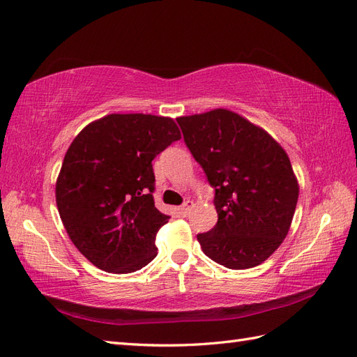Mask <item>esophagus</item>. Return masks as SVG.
<instances>
[{"label": "esophagus", "instance_id": "34e87169", "mask_svg": "<svg viewBox=\"0 0 357 357\" xmlns=\"http://www.w3.org/2000/svg\"><path fill=\"white\" fill-rule=\"evenodd\" d=\"M192 202L191 200H186L185 203H183V206H180V213H181V215H183V217H186L188 215V213L189 212H191V209H192Z\"/></svg>", "mask_w": 357, "mask_h": 357}]
</instances>
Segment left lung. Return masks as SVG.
I'll return each instance as SVG.
<instances>
[{"instance_id":"1","label":"left lung","mask_w":357,"mask_h":357,"mask_svg":"<svg viewBox=\"0 0 357 357\" xmlns=\"http://www.w3.org/2000/svg\"><path fill=\"white\" fill-rule=\"evenodd\" d=\"M189 151L215 189L218 221L199 234L206 257L234 271L263 263L289 234L299 186L271 134L231 109L178 117Z\"/></svg>"}]
</instances>
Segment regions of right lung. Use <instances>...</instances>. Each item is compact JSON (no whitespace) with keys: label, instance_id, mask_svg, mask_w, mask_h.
<instances>
[{"label":"right lung","instance_id":"obj_1","mask_svg":"<svg viewBox=\"0 0 357 357\" xmlns=\"http://www.w3.org/2000/svg\"><path fill=\"white\" fill-rule=\"evenodd\" d=\"M181 137L171 117L108 114L67 149L56 204L77 250L109 273L140 271L155 258V235L169 217L154 206L153 160Z\"/></svg>","mask_w":357,"mask_h":357}]
</instances>
